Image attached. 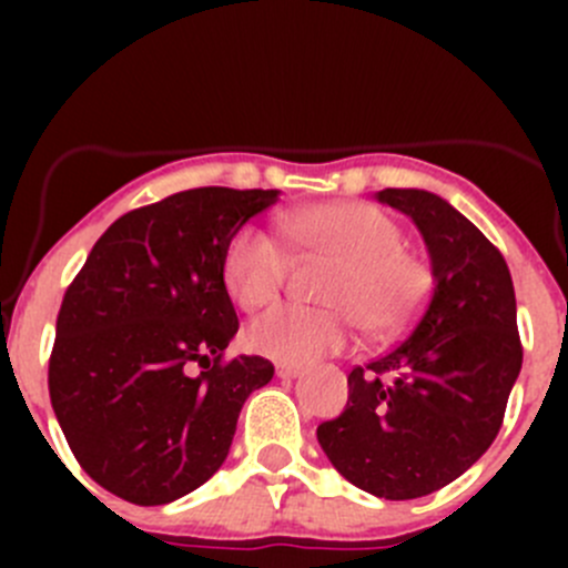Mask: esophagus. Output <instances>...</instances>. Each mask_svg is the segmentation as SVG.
Returning <instances> with one entry per match:
<instances>
[{
  "label": "esophagus",
  "instance_id": "34e87169",
  "mask_svg": "<svg viewBox=\"0 0 568 568\" xmlns=\"http://www.w3.org/2000/svg\"><path fill=\"white\" fill-rule=\"evenodd\" d=\"M305 371L300 368V365H277V376L280 379H296V376H302Z\"/></svg>",
  "mask_w": 568,
  "mask_h": 568
}]
</instances>
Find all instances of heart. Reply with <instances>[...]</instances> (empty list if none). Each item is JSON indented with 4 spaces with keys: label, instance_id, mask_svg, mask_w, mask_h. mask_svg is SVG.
<instances>
[{
    "label": "heart",
    "instance_id": "b5f03b06",
    "mask_svg": "<svg viewBox=\"0 0 568 568\" xmlns=\"http://www.w3.org/2000/svg\"><path fill=\"white\" fill-rule=\"evenodd\" d=\"M283 236L302 255L335 261L321 288L329 307L280 305L247 326L255 354L283 365H307L346 348L354 321L368 337H390L420 311L432 272L406 252L404 231L371 203L343 200L291 211L280 220ZM291 274V255L280 239L244 225L222 255V285L233 305L257 311L280 296Z\"/></svg>",
    "mask_w": 568,
    "mask_h": 568
}]
</instances>
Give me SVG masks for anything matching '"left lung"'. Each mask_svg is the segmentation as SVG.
<instances>
[{
    "label": "left lung",
    "mask_w": 568,
    "mask_h": 568,
    "mask_svg": "<svg viewBox=\"0 0 568 568\" xmlns=\"http://www.w3.org/2000/svg\"><path fill=\"white\" fill-rule=\"evenodd\" d=\"M376 200L415 222L434 291L398 346L348 374L346 409L316 437L348 484L415 500L495 443L523 368L517 296L500 250L448 200L426 189H382Z\"/></svg>",
    "instance_id": "left-lung-1"
}]
</instances>
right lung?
<instances>
[{"label": "right lung", "instance_id": "1", "mask_svg": "<svg viewBox=\"0 0 568 568\" xmlns=\"http://www.w3.org/2000/svg\"><path fill=\"white\" fill-rule=\"evenodd\" d=\"M277 197L203 186L129 211L68 285L51 406L77 462L112 495L164 506L203 486L227 459L244 400L272 382L263 357L222 363L239 332L222 255Z\"/></svg>", "mask_w": 568, "mask_h": 568}]
</instances>
